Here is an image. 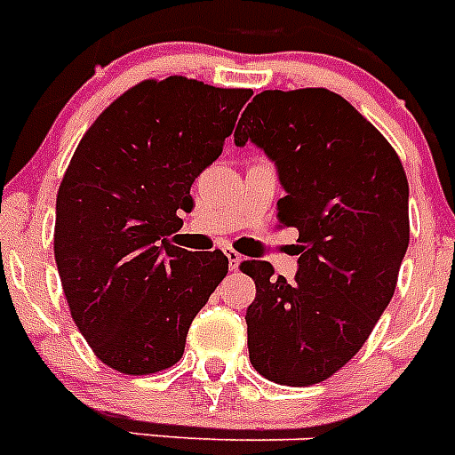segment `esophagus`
<instances>
[{
    "instance_id": "1",
    "label": "esophagus",
    "mask_w": 455,
    "mask_h": 455,
    "mask_svg": "<svg viewBox=\"0 0 455 455\" xmlns=\"http://www.w3.org/2000/svg\"><path fill=\"white\" fill-rule=\"evenodd\" d=\"M225 255H228V262H230L232 271H235V268H239L241 259H243V257H241V252H236L235 248H228V251H225Z\"/></svg>"
}]
</instances>
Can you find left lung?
I'll return each instance as SVG.
<instances>
[{"label": "left lung", "mask_w": 455, "mask_h": 455, "mask_svg": "<svg viewBox=\"0 0 455 455\" xmlns=\"http://www.w3.org/2000/svg\"><path fill=\"white\" fill-rule=\"evenodd\" d=\"M235 140L275 162L287 191L277 220L300 243L293 280L241 264L257 287L248 355L273 383L307 387L363 348L392 300L410 241L408 178L387 139L328 88L259 92Z\"/></svg>", "instance_id": "1"}]
</instances>
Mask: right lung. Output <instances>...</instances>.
<instances>
[{
	"label": "right lung",
	"instance_id": "add662e5",
	"mask_svg": "<svg viewBox=\"0 0 455 455\" xmlns=\"http://www.w3.org/2000/svg\"><path fill=\"white\" fill-rule=\"evenodd\" d=\"M251 88L146 79L86 130L56 196L54 257L79 332L107 367H172L228 257L172 246L191 184L219 159Z\"/></svg>",
	"mask_w": 455,
	"mask_h": 455
}]
</instances>
